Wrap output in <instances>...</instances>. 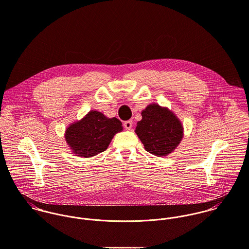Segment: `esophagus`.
I'll list each match as a JSON object with an SVG mask.
<instances>
[{
    "label": "esophagus",
    "mask_w": 249,
    "mask_h": 249,
    "mask_svg": "<svg viewBox=\"0 0 249 249\" xmlns=\"http://www.w3.org/2000/svg\"><path fill=\"white\" fill-rule=\"evenodd\" d=\"M132 126H133V122L131 120H128V121H125L124 122V128L126 130H131L132 129Z\"/></svg>",
    "instance_id": "esophagus-1"
}]
</instances>
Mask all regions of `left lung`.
Returning a JSON list of instances; mask_svg holds the SVG:
<instances>
[{"instance_id":"left-lung-1","label":"left lung","mask_w":249,"mask_h":249,"mask_svg":"<svg viewBox=\"0 0 249 249\" xmlns=\"http://www.w3.org/2000/svg\"><path fill=\"white\" fill-rule=\"evenodd\" d=\"M142 115L136 133L147 152L162 157L178 146L183 138V127L172 111L153 104L142 110Z\"/></svg>"}]
</instances>
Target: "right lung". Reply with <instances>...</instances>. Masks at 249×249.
<instances>
[{
  "label": "right lung",
  "mask_w": 249,
  "mask_h": 249,
  "mask_svg": "<svg viewBox=\"0 0 249 249\" xmlns=\"http://www.w3.org/2000/svg\"><path fill=\"white\" fill-rule=\"evenodd\" d=\"M123 129L119 119L107 118L97 110L67 128L65 140L78 156L89 158L107 148L113 136Z\"/></svg>",
  "instance_id": "1"
}]
</instances>
